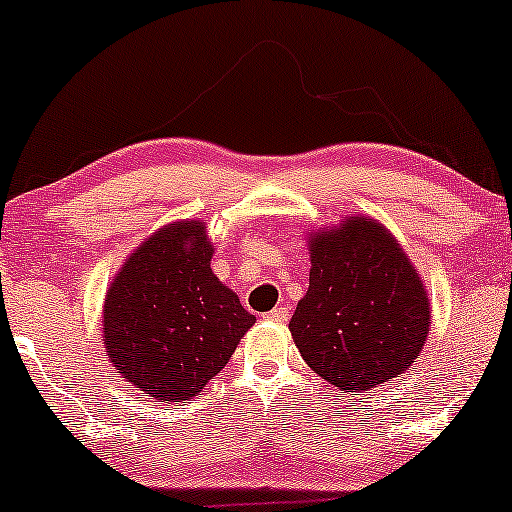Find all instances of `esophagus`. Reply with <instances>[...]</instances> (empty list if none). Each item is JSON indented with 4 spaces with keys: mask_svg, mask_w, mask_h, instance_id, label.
Segmentation results:
<instances>
[{
    "mask_svg": "<svg viewBox=\"0 0 512 512\" xmlns=\"http://www.w3.org/2000/svg\"><path fill=\"white\" fill-rule=\"evenodd\" d=\"M267 319H272V322H288V307H274L272 312H267Z\"/></svg>",
    "mask_w": 512,
    "mask_h": 512,
    "instance_id": "esophagus-1",
    "label": "esophagus"
}]
</instances>
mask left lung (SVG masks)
I'll list each match as a JSON object with an SVG mask.
<instances>
[{"instance_id":"8db88e82","label":"left lung","mask_w":512,"mask_h":512,"mask_svg":"<svg viewBox=\"0 0 512 512\" xmlns=\"http://www.w3.org/2000/svg\"><path fill=\"white\" fill-rule=\"evenodd\" d=\"M310 288L288 322L312 372L360 396L412 367L432 326L427 286L377 219L307 233Z\"/></svg>"}]
</instances>
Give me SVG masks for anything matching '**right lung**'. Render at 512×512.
I'll return each instance as SVG.
<instances>
[{
    "instance_id": "obj_1",
    "label": "right lung",
    "mask_w": 512,
    "mask_h": 512,
    "mask_svg": "<svg viewBox=\"0 0 512 512\" xmlns=\"http://www.w3.org/2000/svg\"><path fill=\"white\" fill-rule=\"evenodd\" d=\"M212 255L205 221H171L147 236L109 283L104 350L135 391L162 403L190 400L255 324L212 272Z\"/></svg>"
}]
</instances>
